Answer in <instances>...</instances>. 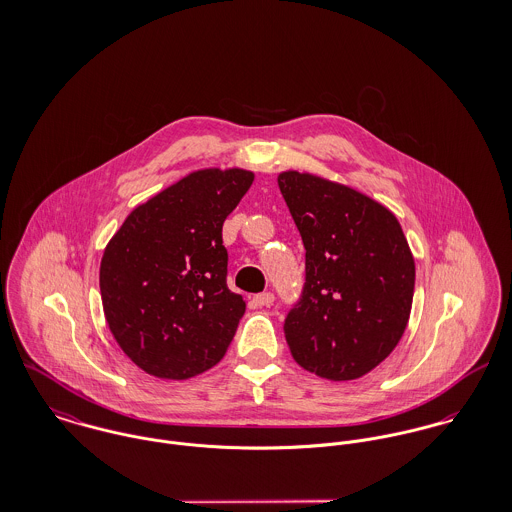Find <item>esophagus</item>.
I'll use <instances>...</instances> for the list:
<instances>
[{"mask_svg": "<svg viewBox=\"0 0 512 512\" xmlns=\"http://www.w3.org/2000/svg\"><path fill=\"white\" fill-rule=\"evenodd\" d=\"M252 303H254L256 307H270V305L274 303V293H258V295L252 297Z\"/></svg>", "mask_w": 512, "mask_h": 512, "instance_id": "1", "label": "esophagus"}]
</instances>
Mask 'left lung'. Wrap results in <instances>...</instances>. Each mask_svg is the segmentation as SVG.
<instances>
[{
  "label": "left lung",
  "instance_id": "obj_1",
  "mask_svg": "<svg viewBox=\"0 0 512 512\" xmlns=\"http://www.w3.org/2000/svg\"><path fill=\"white\" fill-rule=\"evenodd\" d=\"M280 191L305 246V284L284 323L295 363L327 380L380 365L408 325L416 266L396 217L363 193L284 171Z\"/></svg>",
  "mask_w": 512,
  "mask_h": 512
}]
</instances>
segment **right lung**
I'll return each instance as SVG.
<instances>
[{
	"instance_id": "right-lung-1",
	"label": "right lung",
	"mask_w": 512,
	"mask_h": 512,
	"mask_svg": "<svg viewBox=\"0 0 512 512\" xmlns=\"http://www.w3.org/2000/svg\"><path fill=\"white\" fill-rule=\"evenodd\" d=\"M252 181L244 169L195 171L136 207L108 242L104 315L147 374L185 380L224 357L246 303L226 286L222 224Z\"/></svg>"
}]
</instances>
